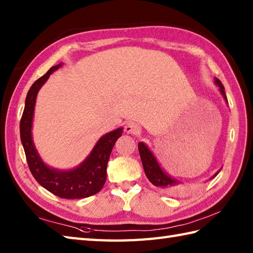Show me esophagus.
Segmentation results:
<instances>
[{
  "mask_svg": "<svg viewBox=\"0 0 253 253\" xmlns=\"http://www.w3.org/2000/svg\"><path fill=\"white\" fill-rule=\"evenodd\" d=\"M125 132L131 133V135H137L140 132V127L135 123H127L125 125Z\"/></svg>",
  "mask_w": 253,
  "mask_h": 253,
  "instance_id": "34e87169",
  "label": "esophagus"
}]
</instances>
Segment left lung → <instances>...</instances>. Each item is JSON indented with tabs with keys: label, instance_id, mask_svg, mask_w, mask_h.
I'll list each match as a JSON object with an SVG mask.
<instances>
[{
	"label": "left lung",
	"instance_id": "obj_1",
	"mask_svg": "<svg viewBox=\"0 0 253 253\" xmlns=\"http://www.w3.org/2000/svg\"><path fill=\"white\" fill-rule=\"evenodd\" d=\"M214 83H215V84L218 87L219 92H221V94L223 95L224 100L226 101V103H228L226 93H225V88L222 84V83L219 82L217 78H214ZM138 150H139V154H140L144 173H146L148 179L151 181L155 187L160 188V189H163L166 192H169V193L178 192L179 191L178 186L180 184V181L166 173V171L162 169V166L160 165L157 158L154 157V154L152 153L151 150L148 148L147 144L143 142H139ZM219 171H221V169H218L210 179H213L214 177L219 173Z\"/></svg>",
	"mask_w": 253,
	"mask_h": 253
}]
</instances>
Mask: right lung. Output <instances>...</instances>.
Wrapping results in <instances>:
<instances>
[{"instance_id":"right-lung-1","label":"right lung","mask_w":253,"mask_h":253,"mask_svg":"<svg viewBox=\"0 0 253 253\" xmlns=\"http://www.w3.org/2000/svg\"><path fill=\"white\" fill-rule=\"evenodd\" d=\"M63 63L52 66L47 73L31 85L26 96L25 109L20 120V140L25 150L31 174L36 180L60 198L80 199L87 198L99 192L106 179V166L112 149L122 136L123 127L102 136L89 155L79 165L71 169H54L41 159L32 139V122H34L37 95L50 75L62 67Z\"/></svg>"}]
</instances>
